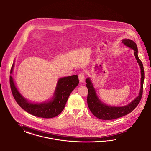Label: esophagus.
Here are the masks:
<instances>
[{
	"label": "esophagus",
	"instance_id": "34e87169",
	"mask_svg": "<svg viewBox=\"0 0 151 151\" xmlns=\"http://www.w3.org/2000/svg\"><path fill=\"white\" fill-rule=\"evenodd\" d=\"M79 81L81 82V83H83L84 81V79H85V75L84 73L81 72L79 74Z\"/></svg>",
	"mask_w": 151,
	"mask_h": 151
}]
</instances>
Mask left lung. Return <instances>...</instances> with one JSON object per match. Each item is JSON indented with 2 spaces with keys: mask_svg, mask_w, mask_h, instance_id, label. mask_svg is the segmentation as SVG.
<instances>
[{
  "mask_svg": "<svg viewBox=\"0 0 151 151\" xmlns=\"http://www.w3.org/2000/svg\"><path fill=\"white\" fill-rule=\"evenodd\" d=\"M122 43L126 46L129 47L134 50V54L136 58L140 68H141V90L139 95L131 103L122 107H112L104 104L98 98L95 89L90 79H87L86 82V86L88 93L87 95V104L89 109L98 118L104 120L114 119L127 115L131 113L139 104L141 99L143 91V84L144 79V70L142 63L138 57V50L136 44L132 40L129 39H124L122 40Z\"/></svg>",
  "mask_w": 151,
  "mask_h": 151,
  "instance_id": "obj_1",
  "label": "left lung"
}]
</instances>
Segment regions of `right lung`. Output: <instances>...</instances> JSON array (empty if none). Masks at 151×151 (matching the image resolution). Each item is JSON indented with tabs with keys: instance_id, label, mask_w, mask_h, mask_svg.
Segmentation results:
<instances>
[{
	"instance_id": "1",
	"label": "right lung",
	"mask_w": 151,
	"mask_h": 151,
	"mask_svg": "<svg viewBox=\"0 0 151 151\" xmlns=\"http://www.w3.org/2000/svg\"><path fill=\"white\" fill-rule=\"evenodd\" d=\"M14 64L12 65V73ZM78 76L76 75L60 78L58 82L53 99L47 103L33 104L29 103L17 90L12 76L10 84L12 95L17 104L26 112L30 114L44 118H50L60 114L67 103L70 93L79 84Z\"/></svg>"
}]
</instances>
